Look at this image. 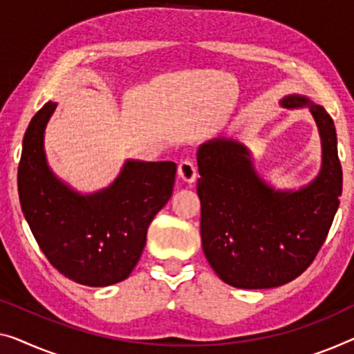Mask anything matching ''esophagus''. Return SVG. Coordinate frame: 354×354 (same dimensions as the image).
<instances>
[{"label": "esophagus", "instance_id": "34e87169", "mask_svg": "<svg viewBox=\"0 0 354 354\" xmlns=\"http://www.w3.org/2000/svg\"><path fill=\"white\" fill-rule=\"evenodd\" d=\"M178 175L184 183H195V179H197V167L191 160H183L178 165Z\"/></svg>", "mask_w": 354, "mask_h": 354}]
</instances>
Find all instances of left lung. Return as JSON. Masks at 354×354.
<instances>
[{
    "mask_svg": "<svg viewBox=\"0 0 354 354\" xmlns=\"http://www.w3.org/2000/svg\"><path fill=\"white\" fill-rule=\"evenodd\" d=\"M283 108H307L318 127L321 168L299 189L261 178L248 147L216 136L197 151L200 235L205 257L224 283L240 289L286 284L307 270L323 246L342 195L335 125L321 104L286 95Z\"/></svg>",
    "mask_w": 354,
    "mask_h": 354,
    "instance_id": "1",
    "label": "left lung"
}]
</instances>
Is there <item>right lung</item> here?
Returning <instances> with one entry per match:
<instances>
[{
  "mask_svg": "<svg viewBox=\"0 0 354 354\" xmlns=\"http://www.w3.org/2000/svg\"><path fill=\"white\" fill-rule=\"evenodd\" d=\"M55 108L47 102L25 131L20 207L41 251L62 275L84 286H111L138 263L147 227L173 194L176 163L129 159L108 187L79 192L47 163L44 133Z\"/></svg>",
  "mask_w": 354,
  "mask_h": 354,
  "instance_id": "add662e5",
  "label": "right lung"
}]
</instances>
